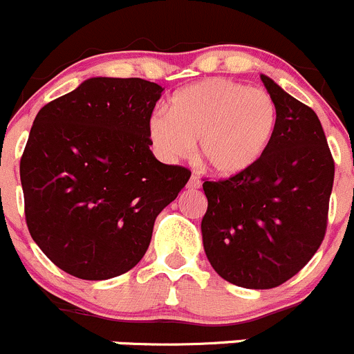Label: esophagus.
Listing matches in <instances>:
<instances>
[{
  "label": "esophagus",
  "mask_w": 354,
  "mask_h": 354,
  "mask_svg": "<svg viewBox=\"0 0 354 354\" xmlns=\"http://www.w3.org/2000/svg\"><path fill=\"white\" fill-rule=\"evenodd\" d=\"M199 187H201V180H199L198 177L192 176L191 178H189V182H187V189H199Z\"/></svg>",
  "instance_id": "34e87169"
}]
</instances>
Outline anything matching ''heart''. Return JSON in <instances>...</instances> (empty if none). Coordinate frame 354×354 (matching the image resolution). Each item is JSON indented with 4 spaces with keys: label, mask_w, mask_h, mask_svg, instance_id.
I'll return each mask as SVG.
<instances>
[{
    "label": "heart",
    "mask_w": 354,
    "mask_h": 354,
    "mask_svg": "<svg viewBox=\"0 0 354 354\" xmlns=\"http://www.w3.org/2000/svg\"><path fill=\"white\" fill-rule=\"evenodd\" d=\"M279 125L274 97L229 79H205L170 97V110L153 111L148 136L167 162L185 158L196 141L198 163L212 176L236 177L257 165Z\"/></svg>",
    "instance_id": "heart-1"
}]
</instances>
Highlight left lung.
Wrapping results in <instances>:
<instances>
[{
    "mask_svg": "<svg viewBox=\"0 0 354 354\" xmlns=\"http://www.w3.org/2000/svg\"><path fill=\"white\" fill-rule=\"evenodd\" d=\"M260 77L279 108L270 148L241 176L203 184L206 257L220 277L246 289L277 288L311 260L324 241L334 184L317 113Z\"/></svg>",
    "mask_w": 354,
    "mask_h": 354,
    "instance_id": "8db88e82",
    "label": "left lung"
}]
</instances>
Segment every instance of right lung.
I'll list each match as a JSON object with an SVG mask.
<instances>
[{
  "label": "right lung",
  "instance_id": "1",
  "mask_svg": "<svg viewBox=\"0 0 354 354\" xmlns=\"http://www.w3.org/2000/svg\"><path fill=\"white\" fill-rule=\"evenodd\" d=\"M162 93L138 77H93L37 113L20 160L26 220L66 274L106 281L134 268L158 213L187 184V169L149 149Z\"/></svg>",
  "mask_w": 354,
  "mask_h": 354
}]
</instances>
